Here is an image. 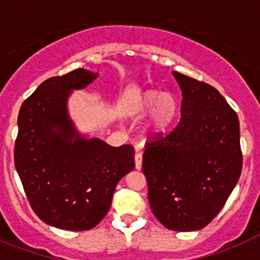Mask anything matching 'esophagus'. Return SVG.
Segmentation results:
<instances>
[{
    "label": "esophagus",
    "mask_w": 260,
    "mask_h": 260,
    "mask_svg": "<svg viewBox=\"0 0 260 260\" xmlns=\"http://www.w3.org/2000/svg\"><path fill=\"white\" fill-rule=\"evenodd\" d=\"M134 158H135V168H137V169H141L142 168V152L135 153Z\"/></svg>",
    "instance_id": "obj_1"
}]
</instances>
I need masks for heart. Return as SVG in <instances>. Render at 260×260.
I'll return each mask as SVG.
<instances>
[{
  "label": "heart",
  "mask_w": 260,
  "mask_h": 260,
  "mask_svg": "<svg viewBox=\"0 0 260 260\" xmlns=\"http://www.w3.org/2000/svg\"><path fill=\"white\" fill-rule=\"evenodd\" d=\"M177 109L176 99L161 91H146L135 105V113L144 114L152 110L151 127L153 132H162L173 118Z\"/></svg>",
  "instance_id": "heart-1"
}]
</instances>
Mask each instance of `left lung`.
<instances>
[{
    "label": "left lung",
    "instance_id": "1",
    "mask_svg": "<svg viewBox=\"0 0 260 260\" xmlns=\"http://www.w3.org/2000/svg\"><path fill=\"white\" fill-rule=\"evenodd\" d=\"M182 91L180 122L146 142L142 171L156 219L198 231L220 212L242 171L240 121L210 84L173 71Z\"/></svg>",
    "mask_w": 260,
    "mask_h": 260
}]
</instances>
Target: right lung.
<instances>
[{"label": "right lung", "instance_id": "add662e5", "mask_svg": "<svg viewBox=\"0 0 260 260\" xmlns=\"http://www.w3.org/2000/svg\"><path fill=\"white\" fill-rule=\"evenodd\" d=\"M98 73L77 69L52 77L24 100L18 116L14 161L34 212L66 231H88L109 211L118 181L134 169V147L86 141L68 117L71 89Z\"/></svg>", "mask_w": 260, "mask_h": 260}]
</instances>
